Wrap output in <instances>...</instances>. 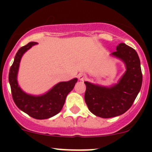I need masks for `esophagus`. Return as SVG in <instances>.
Instances as JSON below:
<instances>
[{
    "label": "esophagus",
    "mask_w": 152,
    "mask_h": 152,
    "mask_svg": "<svg viewBox=\"0 0 152 152\" xmlns=\"http://www.w3.org/2000/svg\"><path fill=\"white\" fill-rule=\"evenodd\" d=\"M78 78H79V79L80 81H84L87 78V75L84 73H80L78 75Z\"/></svg>",
    "instance_id": "34e87169"
}]
</instances>
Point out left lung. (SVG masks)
Here are the masks:
<instances>
[{"instance_id":"1","label":"left lung","mask_w":152,"mask_h":152,"mask_svg":"<svg viewBox=\"0 0 152 152\" xmlns=\"http://www.w3.org/2000/svg\"><path fill=\"white\" fill-rule=\"evenodd\" d=\"M111 56L124 62L126 71L118 83L104 87L85 82V100L89 110L103 118L116 117L132 105L141 88L142 76L137 52L125 43H120Z\"/></svg>"}]
</instances>
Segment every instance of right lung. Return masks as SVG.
I'll return each instance as SVG.
<instances>
[{
	"mask_svg": "<svg viewBox=\"0 0 152 152\" xmlns=\"http://www.w3.org/2000/svg\"><path fill=\"white\" fill-rule=\"evenodd\" d=\"M37 42H31L21 47L17 52L9 73L11 90L17 107L35 119H47L56 115L62 110L69 93L77 82L76 78L68 82H61L53 86L45 93L39 96L28 94L20 88L18 82L20 63L24 53Z\"/></svg>",
	"mask_w": 152,
	"mask_h": 152,
	"instance_id": "obj_1",
	"label": "right lung"
}]
</instances>
